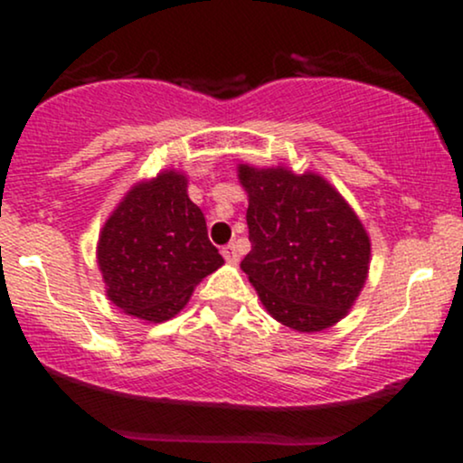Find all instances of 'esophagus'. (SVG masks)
Wrapping results in <instances>:
<instances>
[{
    "instance_id": "34e87169",
    "label": "esophagus",
    "mask_w": 463,
    "mask_h": 463,
    "mask_svg": "<svg viewBox=\"0 0 463 463\" xmlns=\"http://www.w3.org/2000/svg\"><path fill=\"white\" fill-rule=\"evenodd\" d=\"M222 254H224V259L228 263H239V250L235 243H228V246L222 248Z\"/></svg>"
}]
</instances>
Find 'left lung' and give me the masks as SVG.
<instances>
[{"label": "left lung", "mask_w": 463, "mask_h": 463, "mask_svg": "<svg viewBox=\"0 0 463 463\" xmlns=\"http://www.w3.org/2000/svg\"><path fill=\"white\" fill-rule=\"evenodd\" d=\"M237 178L252 243L241 269L265 311L298 333L335 326L368 279L372 248L359 215L316 172L241 163Z\"/></svg>", "instance_id": "obj_1"}]
</instances>
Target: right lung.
I'll return each instance as SVG.
<instances>
[{"label":"right lung","mask_w":463,"mask_h":463,"mask_svg":"<svg viewBox=\"0 0 463 463\" xmlns=\"http://www.w3.org/2000/svg\"><path fill=\"white\" fill-rule=\"evenodd\" d=\"M187 184L178 169L132 184L99 231L95 254L106 296L139 320L174 317L195 285L224 265Z\"/></svg>","instance_id":"1"}]
</instances>
